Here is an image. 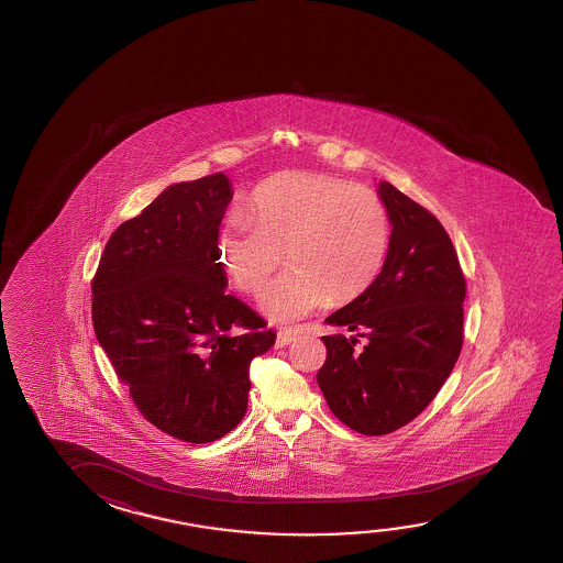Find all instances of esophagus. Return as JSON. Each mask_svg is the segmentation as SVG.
Instances as JSON below:
<instances>
[{
	"label": "esophagus",
	"mask_w": 563,
	"mask_h": 563,
	"mask_svg": "<svg viewBox=\"0 0 563 563\" xmlns=\"http://www.w3.org/2000/svg\"><path fill=\"white\" fill-rule=\"evenodd\" d=\"M295 340H297V334L291 332V330H279V332H277L276 345L277 347H284V345H289L291 342H295Z\"/></svg>",
	"instance_id": "esophagus-1"
}]
</instances>
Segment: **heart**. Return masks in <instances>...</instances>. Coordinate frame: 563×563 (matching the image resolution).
Listing matches in <instances>:
<instances>
[{"instance_id": "obj_1", "label": "heart", "mask_w": 563, "mask_h": 563, "mask_svg": "<svg viewBox=\"0 0 563 563\" xmlns=\"http://www.w3.org/2000/svg\"><path fill=\"white\" fill-rule=\"evenodd\" d=\"M246 221L219 233V262L239 291L252 294L282 261L291 266L262 289L272 320H297L328 301L365 294L385 268L393 219L373 188L344 178L289 170L252 192Z\"/></svg>"}]
</instances>
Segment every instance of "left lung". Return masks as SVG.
<instances>
[{
	"label": "left lung",
	"mask_w": 563,
	"mask_h": 563,
	"mask_svg": "<svg viewBox=\"0 0 563 563\" xmlns=\"http://www.w3.org/2000/svg\"><path fill=\"white\" fill-rule=\"evenodd\" d=\"M378 194L393 219L385 268L365 294L328 317L317 373L328 408L363 435H386L428 408L462 350L466 279L441 221L390 183ZM353 334L350 335L349 332ZM366 344L356 347L358 338Z\"/></svg>",
	"instance_id": "8db88e82"
}]
</instances>
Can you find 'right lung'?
I'll list each match as a JSON object with an SVG mask.
<instances>
[{
  "label": "right lung",
  "instance_id": "right-lung-1",
  "mask_svg": "<svg viewBox=\"0 0 563 563\" xmlns=\"http://www.w3.org/2000/svg\"><path fill=\"white\" fill-rule=\"evenodd\" d=\"M223 173L168 186L110 235L91 282L92 328L135 408L163 433L211 443L243 420L249 365L276 332L225 294Z\"/></svg>",
  "mask_w": 563,
  "mask_h": 563
}]
</instances>
